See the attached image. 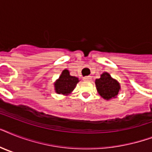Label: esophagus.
Listing matches in <instances>:
<instances>
[{"mask_svg": "<svg viewBox=\"0 0 152 152\" xmlns=\"http://www.w3.org/2000/svg\"><path fill=\"white\" fill-rule=\"evenodd\" d=\"M83 80L86 81H91V76H85V77H83Z\"/></svg>", "mask_w": 152, "mask_h": 152, "instance_id": "34e87169", "label": "esophagus"}]
</instances>
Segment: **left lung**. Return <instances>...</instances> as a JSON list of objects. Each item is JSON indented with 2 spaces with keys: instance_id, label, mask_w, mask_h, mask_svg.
<instances>
[{
  "instance_id": "1",
  "label": "left lung",
  "mask_w": 152,
  "mask_h": 152,
  "mask_svg": "<svg viewBox=\"0 0 152 152\" xmlns=\"http://www.w3.org/2000/svg\"><path fill=\"white\" fill-rule=\"evenodd\" d=\"M96 89L102 99L110 100L118 96L121 91V85L117 80L113 79L108 72L101 74L99 79L95 81Z\"/></svg>"
}]
</instances>
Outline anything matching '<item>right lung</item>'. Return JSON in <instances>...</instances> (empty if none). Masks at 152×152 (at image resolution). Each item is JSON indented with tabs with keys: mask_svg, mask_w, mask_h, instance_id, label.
Instances as JSON below:
<instances>
[{
	"mask_svg": "<svg viewBox=\"0 0 152 152\" xmlns=\"http://www.w3.org/2000/svg\"><path fill=\"white\" fill-rule=\"evenodd\" d=\"M79 81V78L70 75L68 69H64L59 78L53 83L55 92L58 95H69L76 88Z\"/></svg>",
	"mask_w": 152,
	"mask_h": 152,
	"instance_id": "1",
	"label": "right lung"
}]
</instances>
